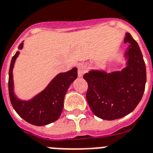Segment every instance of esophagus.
<instances>
[{"instance_id": "1", "label": "esophagus", "mask_w": 153, "mask_h": 153, "mask_svg": "<svg viewBox=\"0 0 153 153\" xmlns=\"http://www.w3.org/2000/svg\"><path fill=\"white\" fill-rule=\"evenodd\" d=\"M86 71H87V67H86V65H79V67H78V76L79 77L83 76V75L86 73Z\"/></svg>"}]
</instances>
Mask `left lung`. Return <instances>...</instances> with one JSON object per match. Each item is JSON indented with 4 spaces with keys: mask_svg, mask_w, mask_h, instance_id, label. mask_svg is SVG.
Segmentation results:
<instances>
[{
    "mask_svg": "<svg viewBox=\"0 0 153 153\" xmlns=\"http://www.w3.org/2000/svg\"><path fill=\"white\" fill-rule=\"evenodd\" d=\"M127 66L120 72L107 73L89 71L84 75L88 83L86 99L92 112L107 120L129 114L141 100L146 83V67L138 44L131 34H125Z\"/></svg>",
    "mask_w": 153,
    "mask_h": 153,
    "instance_id": "left-lung-1",
    "label": "left lung"
}]
</instances>
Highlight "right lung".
Listing matches in <instances>:
<instances>
[{
    "label": "right lung",
    "mask_w": 153,
    "mask_h": 153,
    "mask_svg": "<svg viewBox=\"0 0 153 153\" xmlns=\"http://www.w3.org/2000/svg\"><path fill=\"white\" fill-rule=\"evenodd\" d=\"M23 48V42L19 45ZM20 52L13 56L9 72V93L13 107L20 117L29 124L36 126L46 125L56 121L60 117L64 107V99L70 85L77 77V68L59 73L48 86L29 100H21L13 92V69Z\"/></svg>",
    "instance_id": "obj_1"
}]
</instances>
